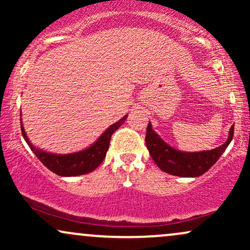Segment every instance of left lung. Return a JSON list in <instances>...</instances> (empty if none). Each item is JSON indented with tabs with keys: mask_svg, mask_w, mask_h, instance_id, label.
<instances>
[{
	"mask_svg": "<svg viewBox=\"0 0 250 250\" xmlns=\"http://www.w3.org/2000/svg\"><path fill=\"white\" fill-rule=\"evenodd\" d=\"M234 136V125L229 130L228 140L220 147L211 150L188 151L177 150L167 145L151 128L150 122L148 123L147 134H146V145L151 159L157 167L165 173L181 177H197L205 174L211 166L216 163L221 155L228 147Z\"/></svg>",
	"mask_w": 250,
	"mask_h": 250,
	"instance_id": "left-lung-1",
	"label": "left lung"
}]
</instances>
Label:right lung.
I'll return each instance as SVG.
<instances>
[{
    "label": "right lung",
    "instance_id": "right-lung-1",
    "mask_svg": "<svg viewBox=\"0 0 250 250\" xmlns=\"http://www.w3.org/2000/svg\"><path fill=\"white\" fill-rule=\"evenodd\" d=\"M127 116L128 115L123 116L121 120L111 125L90 147L73 154L59 155L43 151L42 149L34 147L33 143H30L24 131L23 125H22V121L21 130L22 135H23V139L28 143L31 150H33V153L36 155L37 159L50 171L60 175V176H79V175L88 174L90 171L95 170L101 165L108 151L111 135L125 123Z\"/></svg>",
    "mask_w": 250,
    "mask_h": 250
}]
</instances>
